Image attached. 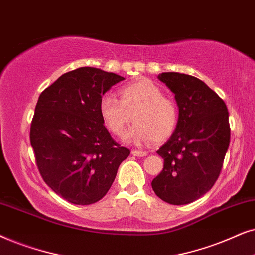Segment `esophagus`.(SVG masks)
<instances>
[{
  "mask_svg": "<svg viewBox=\"0 0 255 255\" xmlns=\"http://www.w3.org/2000/svg\"><path fill=\"white\" fill-rule=\"evenodd\" d=\"M131 154H133L134 156H137V157H144V156H147V151L133 150V151H131Z\"/></svg>",
  "mask_w": 255,
  "mask_h": 255,
  "instance_id": "obj_1",
  "label": "esophagus"
}]
</instances>
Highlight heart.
Here are the masks:
<instances>
[{
  "label": "heart",
  "instance_id": "b5f03b06",
  "mask_svg": "<svg viewBox=\"0 0 255 255\" xmlns=\"http://www.w3.org/2000/svg\"><path fill=\"white\" fill-rule=\"evenodd\" d=\"M117 98L106 94L99 104L100 117L115 136H122L133 118L135 124L126 140L136 144L165 141L178 125V108L171 98L150 80H138L119 91Z\"/></svg>",
  "mask_w": 255,
  "mask_h": 255
}]
</instances>
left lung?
Segmentation results:
<instances>
[{
	"label": "left lung",
	"instance_id": "1",
	"mask_svg": "<svg viewBox=\"0 0 255 255\" xmlns=\"http://www.w3.org/2000/svg\"><path fill=\"white\" fill-rule=\"evenodd\" d=\"M158 79L175 94L178 125L157 150L164 165L151 186L169 204H189L219 177L230 144L229 112L222 98L198 78L163 72Z\"/></svg>",
	"mask_w": 255,
	"mask_h": 255
}]
</instances>
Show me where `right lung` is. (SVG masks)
<instances>
[{
  "label": "right lung",
  "mask_w": 255,
  "mask_h": 255,
  "mask_svg": "<svg viewBox=\"0 0 255 255\" xmlns=\"http://www.w3.org/2000/svg\"><path fill=\"white\" fill-rule=\"evenodd\" d=\"M124 79L96 67H79L40 93L30 142L44 182L67 202L100 201L130 154L112 138L99 112L104 94Z\"/></svg>",
  "instance_id": "1"
}]
</instances>
